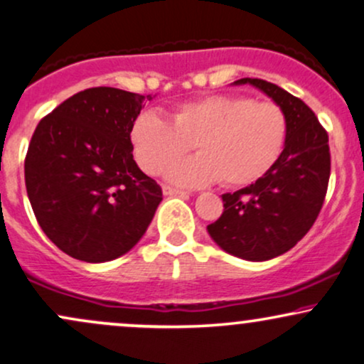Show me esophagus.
Masks as SVG:
<instances>
[{"label": "esophagus", "instance_id": "34e87169", "mask_svg": "<svg viewBox=\"0 0 364 364\" xmlns=\"http://www.w3.org/2000/svg\"><path fill=\"white\" fill-rule=\"evenodd\" d=\"M164 194L165 196H189V192L182 189H175V187H170V186H164Z\"/></svg>", "mask_w": 364, "mask_h": 364}]
</instances>
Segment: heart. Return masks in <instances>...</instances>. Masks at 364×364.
I'll list each match as a JSON object with an SVG mask.
<instances>
[{
	"label": "heart",
	"mask_w": 364,
	"mask_h": 364,
	"mask_svg": "<svg viewBox=\"0 0 364 364\" xmlns=\"http://www.w3.org/2000/svg\"><path fill=\"white\" fill-rule=\"evenodd\" d=\"M172 122L156 112L132 121L131 143L136 161L158 175L194 146L200 153L172 166L170 178L198 186L220 181L226 187L257 182L279 160L289 119L276 102L247 95H209L175 107Z\"/></svg>",
	"instance_id": "heart-1"
}]
</instances>
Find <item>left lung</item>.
I'll return each mask as SVG.
<instances>
[{
  "label": "left lung",
  "instance_id": "1",
  "mask_svg": "<svg viewBox=\"0 0 364 364\" xmlns=\"http://www.w3.org/2000/svg\"><path fill=\"white\" fill-rule=\"evenodd\" d=\"M235 83L254 85L283 107L288 141L262 178L221 196L225 209L208 232L235 257L267 260L293 249L318 218L331 177L328 134L305 102L277 85L259 78Z\"/></svg>",
  "mask_w": 364,
  "mask_h": 364
}]
</instances>
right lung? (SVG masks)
<instances>
[{
	"mask_svg": "<svg viewBox=\"0 0 364 364\" xmlns=\"http://www.w3.org/2000/svg\"><path fill=\"white\" fill-rule=\"evenodd\" d=\"M144 95L112 87L78 92L41 119L25 156V187L38 225L85 262L129 252L164 199L132 160L131 126Z\"/></svg>",
	"mask_w": 364,
	"mask_h": 364,
	"instance_id": "obj_1",
	"label": "right lung"
}]
</instances>
